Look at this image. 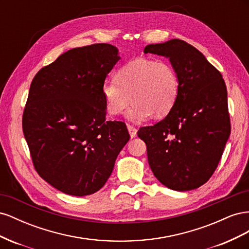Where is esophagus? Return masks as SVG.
Listing matches in <instances>:
<instances>
[{"label":"esophagus","mask_w":249,"mask_h":249,"mask_svg":"<svg viewBox=\"0 0 249 249\" xmlns=\"http://www.w3.org/2000/svg\"><path fill=\"white\" fill-rule=\"evenodd\" d=\"M127 130H129L131 138H135L137 136V129L135 126H133L131 124H127Z\"/></svg>","instance_id":"obj_1"}]
</instances>
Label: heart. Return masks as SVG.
Segmentation results:
<instances>
[{
  "mask_svg": "<svg viewBox=\"0 0 249 249\" xmlns=\"http://www.w3.org/2000/svg\"><path fill=\"white\" fill-rule=\"evenodd\" d=\"M178 72L166 60L140 57L124 64L114 80L105 83L102 95L106 110L112 116L127 113L133 123L144 122L150 116L163 118L172 111L178 99Z\"/></svg>",
  "mask_w": 249,
  "mask_h": 249,
  "instance_id": "obj_1",
  "label": "heart"
}]
</instances>
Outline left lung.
Segmentation results:
<instances>
[{"label": "left lung", "mask_w": 249, "mask_h": 249, "mask_svg": "<svg viewBox=\"0 0 249 249\" xmlns=\"http://www.w3.org/2000/svg\"><path fill=\"white\" fill-rule=\"evenodd\" d=\"M144 53L169 58L179 82L175 108L161 122L137 133L146 144L150 169L172 190L196 189L216 170L231 134L225 82L220 71L184 40L148 44Z\"/></svg>", "instance_id": "left-lung-1"}]
</instances>
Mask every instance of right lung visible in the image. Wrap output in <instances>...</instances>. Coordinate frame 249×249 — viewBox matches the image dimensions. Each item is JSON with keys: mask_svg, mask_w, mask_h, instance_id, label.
Returning a JSON list of instances; mask_svg holds the SVG:
<instances>
[{"mask_svg": "<svg viewBox=\"0 0 249 249\" xmlns=\"http://www.w3.org/2000/svg\"><path fill=\"white\" fill-rule=\"evenodd\" d=\"M117 54L108 43L70 50L42 67L30 86L22 132L34 168L66 194L99 191L130 139L124 123L106 120L102 95Z\"/></svg>", "mask_w": 249, "mask_h": 249, "instance_id": "right-lung-1", "label": "right lung"}]
</instances>
